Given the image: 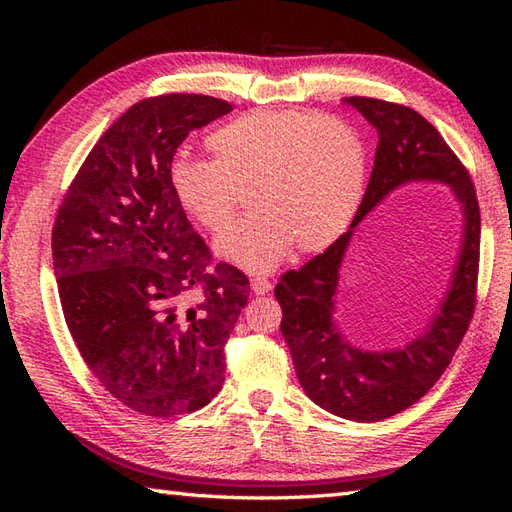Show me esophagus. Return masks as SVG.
<instances>
[{"label":"esophagus","instance_id":"34e87169","mask_svg":"<svg viewBox=\"0 0 512 512\" xmlns=\"http://www.w3.org/2000/svg\"><path fill=\"white\" fill-rule=\"evenodd\" d=\"M250 288H253L255 295H266V292L273 288V284H270L266 277H253L250 279Z\"/></svg>","mask_w":512,"mask_h":512}]
</instances>
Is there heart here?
I'll list each match as a JSON object with an SVG mask.
<instances>
[{"mask_svg":"<svg viewBox=\"0 0 512 512\" xmlns=\"http://www.w3.org/2000/svg\"><path fill=\"white\" fill-rule=\"evenodd\" d=\"M213 160L178 156L169 187L204 231L231 222L246 191L253 213L228 226L215 250L248 273H268L292 246L319 253L352 224L367 182V140L341 116L253 110L206 138Z\"/></svg>","mask_w":512,"mask_h":512,"instance_id":"b5f03b06","label":"heart"}]
</instances>
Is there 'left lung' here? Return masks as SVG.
Returning <instances> with one entry per match:
<instances>
[{
    "mask_svg": "<svg viewBox=\"0 0 512 512\" xmlns=\"http://www.w3.org/2000/svg\"><path fill=\"white\" fill-rule=\"evenodd\" d=\"M378 132L372 178L350 226L332 246L279 277L281 334L297 378L310 400L356 422H376L405 411L438 383L469 330L480 273V202L471 173L427 118L407 105L369 96L347 99ZM438 179L452 184L465 211L459 270L443 310L427 335L398 353H361L347 346L331 323V297L351 228L400 183Z\"/></svg>",
    "mask_w": 512,
    "mask_h": 512,
    "instance_id": "8db88e82",
    "label": "left lung"
}]
</instances>
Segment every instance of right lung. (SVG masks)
<instances>
[{
	"label": "right lung",
	"instance_id": "right-lung-1",
	"mask_svg": "<svg viewBox=\"0 0 512 512\" xmlns=\"http://www.w3.org/2000/svg\"><path fill=\"white\" fill-rule=\"evenodd\" d=\"M231 110L204 94L138 101L92 147L54 217L52 262L72 339L96 380L145 416L209 405L248 301V277L213 262L169 187L182 140Z\"/></svg>",
	"mask_w": 512,
	"mask_h": 512
}]
</instances>
